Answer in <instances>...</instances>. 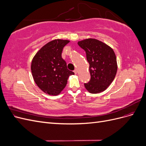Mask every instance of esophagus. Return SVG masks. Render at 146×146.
Wrapping results in <instances>:
<instances>
[{"label": "esophagus", "mask_w": 146, "mask_h": 146, "mask_svg": "<svg viewBox=\"0 0 146 146\" xmlns=\"http://www.w3.org/2000/svg\"><path fill=\"white\" fill-rule=\"evenodd\" d=\"M77 72H78V70H77V69H75V70H74V72L75 73V74H77Z\"/></svg>", "instance_id": "obj_1"}]
</instances>
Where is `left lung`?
<instances>
[{
    "label": "left lung",
    "mask_w": 146,
    "mask_h": 146,
    "mask_svg": "<svg viewBox=\"0 0 146 146\" xmlns=\"http://www.w3.org/2000/svg\"><path fill=\"white\" fill-rule=\"evenodd\" d=\"M78 45L85 51L90 64L91 79L84 83L85 88L92 94L105 91L117 72L116 57L113 50L103 42L92 38L79 41Z\"/></svg>",
    "instance_id": "8db88e82"
}]
</instances>
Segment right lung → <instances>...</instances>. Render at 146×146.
<instances>
[{"label":"right lung","instance_id":"right-lung-1","mask_svg":"<svg viewBox=\"0 0 146 146\" xmlns=\"http://www.w3.org/2000/svg\"><path fill=\"white\" fill-rule=\"evenodd\" d=\"M68 40L55 39L48 42L33 57L31 65L32 76L37 86L46 93L56 96L65 88L70 75L74 73L67 68L61 57Z\"/></svg>","mask_w":146,"mask_h":146}]
</instances>
